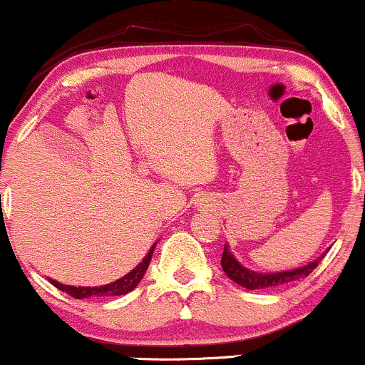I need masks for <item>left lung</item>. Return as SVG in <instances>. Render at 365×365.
<instances>
[{
	"label": "left lung",
	"mask_w": 365,
	"mask_h": 365,
	"mask_svg": "<svg viewBox=\"0 0 365 365\" xmlns=\"http://www.w3.org/2000/svg\"><path fill=\"white\" fill-rule=\"evenodd\" d=\"M324 256H320L319 259L308 262V264L301 266V268L291 269V272H277V273H257L252 269H247L245 266H242L240 262L235 259L233 254L230 252L228 244L225 245V252L221 257V266L222 272L228 275L231 280L237 282L242 287L250 289V291H259V289H273L280 287V285L289 284V282H296L299 278L308 277L313 269L319 266V262L322 261Z\"/></svg>",
	"instance_id": "1"
}]
</instances>
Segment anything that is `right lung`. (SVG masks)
Returning <instances> with one entry per match:
<instances>
[{"label":"right lung","instance_id":"right-lung-1","mask_svg":"<svg viewBox=\"0 0 365 365\" xmlns=\"http://www.w3.org/2000/svg\"><path fill=\"white\" fill-rule=\"evenodd\" d=\"M155 247L156 244H153L150 252L146 254V257H144L143 262H139L130 273H127L125 277H121L116 282H111V284L108 285H101V287H74V285H64L57 280H50V282H52V285H56L58 291L69 294V296L76 297V299H85V297H92V296H97V297L123 296V294L134 291L137 285H139V282L143 280L144 273H146L148 266H150Z\"/></svg>","mask_w":365,"mask_h":365}]
</instances>
